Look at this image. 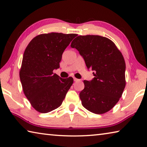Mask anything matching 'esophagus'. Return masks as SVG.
<instances>
[{"mask_svg": "<svg viewBox=\"0 0 147 147\" xmlns=\"http://www.w3.org/2000/svg\"><path fill=\"white\" fill-rule=\"evenodd\" d=\"M74 82H77V81H78L79 80L78 79H77V78H74Z\"/></svg>", "mask_w": 147, "mask_h": 147, "instance_id": "1", "label": "esophagus"}]
</instances>
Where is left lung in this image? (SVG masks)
Instances as JSON below:
<instances>
[{
	"label": "left lung",
	"mask_w": 147,
	"mask_h": 147,
	"mask_svg": "<svg viewBox=\"0 0 147 147\" xmlns=\"http://www.w3.org/2000/svg\"><path fill=\"white\" fill-rule=\"evenodd\" d=\"M83 57L88 69L94 71L91 81L84 80L80 93L82 104L92 113L108 112L118 102L126 86V65L115 43L105 37L79 36L72 41Z\"/></svg>",
	"instance_id": "1"
}]
</instances>
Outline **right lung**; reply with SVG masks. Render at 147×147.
<instances>
[{"label":"right lung","instance_id":"right-lung-1","mask_svg":"<svg viewBox=\"0 0 147 147\" xmlns=\"http://www.w3.org/2000/svg\"><path fill=\"white\" fill-rule=\"evenodd\" d=\"M75 34L51 32L38 35L24 51L19 76L23 92L36 111L45 113L61 105L73 78L53 73L59 67L62 54Z\"/></svg>","mask_w":147,"mask_h":147}]
</instances>
